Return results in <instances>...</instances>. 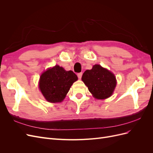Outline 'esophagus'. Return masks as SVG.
I'll use <instances>...</instances> for the list:
<instances>
[{
    "label": "esophagus",
    "mask_w": 153,
    "mask_h": 153,
    "mask_svg": "<svg viewBox=\"0 0 153 153\" xmlns=\"http://www.w3.org/2000/svg\"><path fill=\"white\" fill-rule=\"evenodd\" d=\"M77 76H78V78H79V79H80V78H82V73H79L77 74Z\"/></svg>",
    "instance_id": "esophagus-1"
}]
</instances>
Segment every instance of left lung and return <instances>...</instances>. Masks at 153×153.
<instances>
[{
  "label": "left lung",
  "mask_w": 153,
  "mask_h": 153,
  "mask_svg": "<svg viewBox=\"0 0 153 153\" xmlns=\"http://www.w3.org/2000/svg\"><path fill=\"white\" fill-rule=\"evenodd\" d=\"M82 80L94 98L99 100L109 98L117 84L114 74L98 64L86 70Z\"/></svg>",
  "instance_id": "1"
}]
</instances>
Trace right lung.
<instances>
[{
	"label": "right lung",
	"instance_id": "add662e5",
	"mask_svg": "<svg viewBox=\"0 0 153 153\" xmlns=\"http://www.w3.org/2000/svg\"><path fill=\"white\" fill-rule=\"evenodd\" d=\"M77 80L75 73L56 65L41 75L39 87L48 102L58 103L64 99L73 82Z\"/></svg>",
	"mask_w": 153,
	"mask_h": 153
}]
</instances>
